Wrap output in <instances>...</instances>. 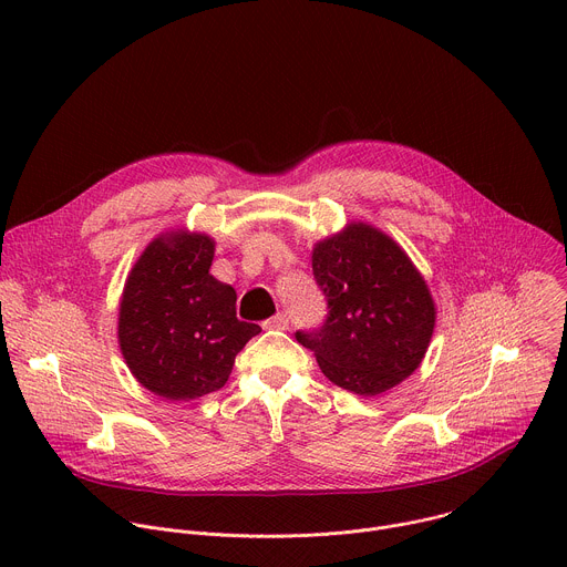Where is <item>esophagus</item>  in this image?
I'll list each match as a JSON object with an SVG mask.
<instances>
[{"instance_id": "34e87169", "label": "esophagus", "mask_w": 567, "mask_h": 567, "mask_svg": "<svg viewBox=\"0 0 567 567\" xmlns=\"http://www.w3.org/2000/svg\"><path fill=\"white\" fill-rule=\"evenodd\" d=\"M265 328L267 330H287L289 328V316L285 311H278L276 316L265 320Z\"/></svg>"}]
</instances>
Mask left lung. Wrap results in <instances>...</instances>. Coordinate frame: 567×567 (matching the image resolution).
Instances as JSON below:
<instances>
[{
	"label": "left lung",
	"instance_id": "left-lung-1",
	"mask_svg": "<svg viewBox=\"0 0 567 567\" xmlns=\"http://www.w3.org/2000/svg\"><path fill=\"white\" fill-rule=\"evenodd\" d=\"M316 285L328 300L326 322L298 330L332 383L363 396L411 377L431 343L435 302L394 239L359 221L318 241L311 254Z\"/></svg>",
	"mask_w": 567,
	"mask_h": 567
}]
</instances>
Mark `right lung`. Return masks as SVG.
<instances>
[{
  "mask_svg": "<svg viewBox=\"0 0 567 567\" xmlns=\"http://www.w3.org/2000/svg\"><path fill=\"white\" fill-rule=\"evenodd\" d=\"M213 254L215 241L204 233L161 235L123 289V359L141 385L171 401L219 390L237 352L260 334V326L237 318L235 289L208 274Z\"/></svg>",
  "mask_w": 567,
  "mask_h": 567,
  "instance_id": "right-lung-1",
  "label": "right lung"
}]
</instances>
